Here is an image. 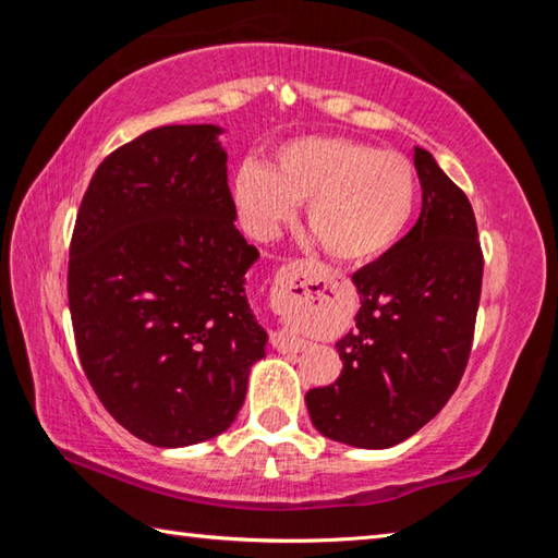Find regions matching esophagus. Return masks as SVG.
Instances as JSON below:
<instances>
[{"label":"esophagus","mask_w":558,"mask_h":558,"mask_svg":"<svg viewBox=\"0 0 558 558\" xmlns=\"http://www.w3.org/2000/svg\"><path fill=\"white\" fill-rule=\"evenodd\" d=\"M282 282H288V270L282 268L280 276L276 278V288H282ZM270 344L278 349V352H300V349H305L307 342L298 335H292L288 327H278L270 332Z\"/></svg>","instance_id":"esophagus-1"}]
</instances>
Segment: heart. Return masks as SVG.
<instances>
[{
    "mask_svg": "<svg viewBox=\"0 0 558 558\" xmlns=\"http://www.w3.org/2000/svg\"><path fill=\"white\" fill-rule=\"evenodd\" d=\"M245 231L272 239L307 204V223L329 256L364 263L399 243L418 204L409 157L349 137H300L276 149V165L245 159L233 179Z\"/></svg>",
    "mask_w": 558,
    "mask_h": 558,
    "instance_id": "1",
    "label": "heart"
}]
</instances>
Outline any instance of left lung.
I'll list each match as a JSON object with an SVG mask.
<instances>
[{"label":"left lung","mask_w":558,"mask_h":558,"mask_svg":"<svg viewBox=\"0 0 558 558\" xmlns=\"http://www.w3.org/2000/svg\"><path fill=\"white\" fill-rule=\"evenodd\" d=\"M413 165L418 221L352 276L362 310L337 342L342 374L305 396L315 428L356 448H391L438 415L475 337L485 266L475 214L426 149H415Z\"/></svg>","instance_id":"8db88e82"}]
</instances>
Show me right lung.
Wrapping results in <instances>:
<instances>
[{
    "label": "right lung",
    "mask_w": 558,
    "mask_h": 558,
    "mask_svg": "<svg viewBox=\"0 0 558 558\" xmlns=\"http://www.w3.org/2000/svg\"><path fill=\"white\" fill-rule=\"evenodd\" d=\"M219 132L165 125L118 147L71 235L83 372L112 418L157 448L229 428L266 347L243 290L258 251L233 226Z\"/></svg>",
    "instance_id": "right-lung-1"
}]
</instances>
